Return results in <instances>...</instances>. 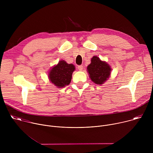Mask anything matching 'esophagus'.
Returning a JSON list of instances; mask_svg holds the SVG:
<instances>
[{
  "label": "esophagus",
  "mask_w": 153,
  "mask_h": 153,
  "mask_svg": "<svg viewBox=\"0 0 153 153\" xmlns=\"http://www.w3.org/2000/svg\"><path fill=\"white\" fill-rule=\"evenodd\" d=\"M77 68H78V70H79V71H82V70H83V67L82 65H79V66L77 67Z\"/></svg>",
  "instance_id": "34e87169"
}]
</instances>
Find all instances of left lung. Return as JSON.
Masks as SVG:
<instances>
[{
  "mask_svg": "<svg viewBox=\"0 0 153 153\" xmlns=\"http://www.w3.org/2000/svg\"><path fill=\"white\" fill-rule=\"evenodd\" d=\"M91 81L97 85L103 84L111 76L112 69L106 62L96 56L91 59V63L86 68Z\"/></svg>",
  "mask_w": 153,
  "mask_h": 153,
  "instance_id": "obj_1",
  "label": "left lung"
}]
</instances>
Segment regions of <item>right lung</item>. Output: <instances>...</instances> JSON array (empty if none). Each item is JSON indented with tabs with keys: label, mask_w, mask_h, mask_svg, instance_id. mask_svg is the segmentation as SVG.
Segmentation results:
<instances>
[{
	"label": "right lung",
	"mask_w": 153,
	"mask_h": 153,
	"mask_svg": "<svg viewBox=\"0 0 153 153\" xmlns=\"http://www.w3.org/2000/svg\"><path fill=\"white\" fill-rule=\"evenodd\" d=\"M75 70L73 64H69L66 61L62 60L49 70L48 76L50 81L54 86L58 88H61L70 83L73 73Z\"/></svg>",
	"instance_id": "right-lung-1"
}]
</instances>
